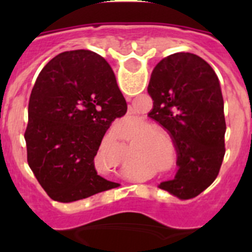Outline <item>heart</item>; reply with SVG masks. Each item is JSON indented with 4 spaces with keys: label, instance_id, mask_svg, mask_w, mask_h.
<instances>
[{
    "label": "heart",
    "instance_id": "1",
    "mask_svg": "<svg viewBox=\"0 0 252 252\" xmlns=\"http://www.w3.org/2000/svg\"><path fill=\"white\" fill-rule=\"evenodd\" d=\"M140 127H145V125H142ZM155 132H157V131H155ZM151 133H154V131H148V132H145V135H151Z\"/></svg>",
    "mask_w": 252,
    "mask_h": 252
}]
</instances>
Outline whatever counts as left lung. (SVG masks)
Listing matches in <instances>:
<instances>
[{
  "label": "left lung",
  "mask_w": 252,
  "mask_h": 252,
  "mask_svg": "<svg viewBox=\"0 0 252 252\" xmlns=\"http://www.w3.org/2000/svg\"><path fill=\"white\" fill-rule=\"evenodd\" d=\"M149 117L171 135L178 170L160 188L182 199L197 197L217 178L224 157L226 121L221 86L212 66L192 53L160 60L151 73Z\"/></svg>",
  "instance_id": "obj_1"
}]
</instances>
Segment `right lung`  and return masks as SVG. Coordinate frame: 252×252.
Returning <instances> with one entry per match:
<instances>
[{"label":"right lung","instance_id":"add662e5","mask_svg":"<svg viewBox=\"0 0 252 252\" xmlns=\"http://www.w3.org/2000/svg\"><path fill=\"white\" fill-rule=\"evenodd\" d=\"M127 111L110 64L91 50L64 51L37 75L25 131L28 162L53 201H81L119 187L94 168L106 131Z\"/></svg>","mask_w":252,"mask_h":252}]
</instances>
